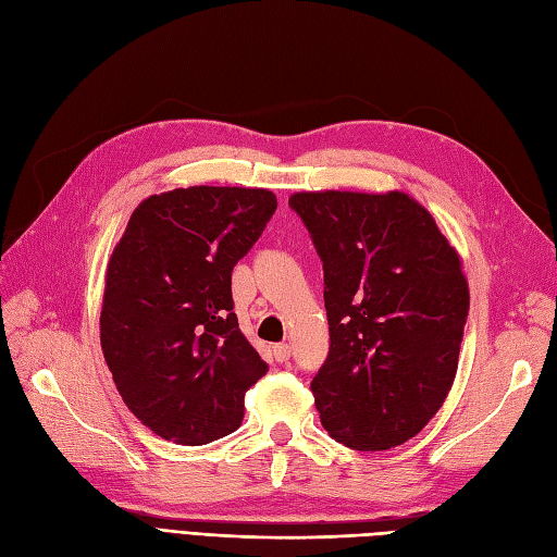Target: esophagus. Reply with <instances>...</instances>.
Masks as SVG:
<instances>
[{
	"mask_svg": "<svg viewBox=\"0 0 557 557\" xmlns=\"http://www.w3.org/2000/svg\"><path fill=\"white\" fill-rule=\"evenodd\" d=\"M274 358L278 360V363H285V360L290 358V344H274Z\"/></svg>",
	"mask_w": 557,
	"mask_h": 557,
	"instance_id": "obj_1",
	"label": "esophagus"
}]
</instances>
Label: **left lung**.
<instances>
[{
	"label": "left lung",
	"mask_w": 557,
	"mask_h": 557,
	"mask_svg": "<svg viewBox=\"0 0 557 557\" xmlns=\"http://www.w3.org/2000/svg\"><path fill=\"white\" fill-rule=\"evenodd\" d=\"M323 260L330 354L311 382L323 429L380 453L443 408L469 315L455 246L405 191H295Z\"/></svg>",
	"instance_id": "obj_1"
}]
</instances>
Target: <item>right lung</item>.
Instances as JSON below:
<instances>
[{
    "instance_id": "right-lung-1",
    "label": "right lung",
    "mask_w": 557,
    "mask_h": 557,
    "mask_svg": "<svg viewBox=\"0 0 557 557\" xmlns=\"http://www.w3.org/2000/svg\"><path fill=\"white\" fill-rule=\"evenodd\" d=\"M276 210L260 187H187L147 197L104 272L100 347L140 422L177 445L242 426L267 363L238 327L232 269Z\"/></svg>"
}]
</instances>
